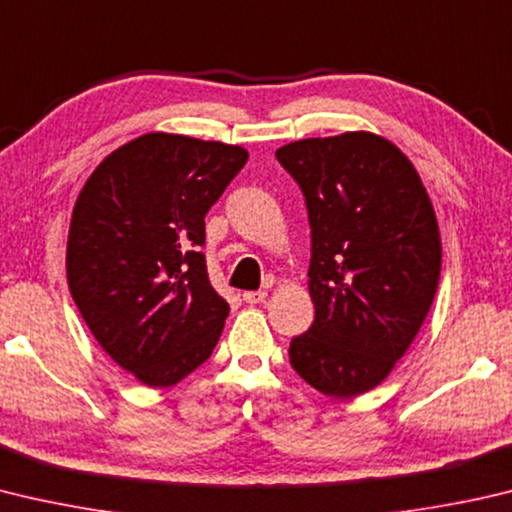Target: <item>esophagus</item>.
<instances>
[{
  "instance_id": "esophagus-1",
  "label": "esophagus",
  "mask_w": 512,
  "mask_h": 512,
  "mask_svg": "<svg viewBox=\"0 0 512 512\" xmlns=\"http://www.w3.org/2000/svg\"><path fill=\"white\" fill-rule=\"evenodd\" d=\"M266 295V291H246L241 297H244L246 304H262L266 300Z\"/></svg>"
}]
</instances>
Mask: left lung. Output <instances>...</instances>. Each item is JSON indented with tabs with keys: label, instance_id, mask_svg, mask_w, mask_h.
Segmentation results:
<instances>
[{
	"label": "left lung",
	"instance_id": "1",
	"mask_svg": "<svg viewBox=\"0 0 512 512\" xmlns=\"http://www.w3.org/2000/svg\"><path fill=\"white\" fill-rule=\"evenodd\" d=\"M302 188L315 320L291 367L318 392L353 398L383 383L430 311L441 235L412 161L387 138L347 132L275 152Z\"/></svg>",
	"mask_w": 512,
	"mask_h": 512
}]
</instances>
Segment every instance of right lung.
<instances>
[{
	"instance_id": "obj_1",
	"label": "right lung",
	"mask_w": 512,
	"mask_h": 512,
	"mask_svg": "<svg viewBox=\"0 0 512 512\" xmlns=\"http://www.w3.org/2000/svg\"><path fill=\"white\" fill-rule=\"evenodd\" d=\"M246 161L239 145L150 132L111 152L78 194L69 291L98 345L147 387L179 383L221 336L230 306L199 246Z\"/></svg>"
}]
</instances>
